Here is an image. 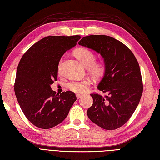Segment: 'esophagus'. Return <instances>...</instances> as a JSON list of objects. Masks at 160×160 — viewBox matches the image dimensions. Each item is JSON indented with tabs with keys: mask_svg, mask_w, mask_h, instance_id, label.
Segmentation results:
<instances>
[{
	"mask_svg": "<svg viewBox=\"0 0 160 160\" xmlns=\"http://www.w3.org/2000/svg\"><path fill=\"white\" fill-rule=\"evenodd\" d=\"M82 94L76 93V97H77V98H78V99H79V98H80V97H82Z\"/></svg>",
	"mask_w": 160,
	"mask_h": 160,
	"instance_id": "34e87169",
	"label": "esophagus"
}]
</instances>
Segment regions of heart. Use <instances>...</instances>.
<instances>
[{
	"instance_id": "1",
	"label": "heart",
	"mask_w": 160,
	"mask_h": 160,
	"mask_svg": "<svg viewBox=\"0 0 160 160\" xmlns=\"http://www.w3.org/2000/svg\"><path fill=\"white\" fill-rule=\"evenodd\" d=\"M74 55L80 61L82 65L88 69V71L95 78H100L106 71V67L102 62H96V55L91 50L87 48H79L74 52ZM60 70V63L58 66V71ZM91 82L89 79L81 81H71L67 84V88L76 93L85 92L91 85Z\"/></svg>"
}]
</instances>
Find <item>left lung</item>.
I'll list each match as a JSON object with an SVG mask.
<instances>
[{
    "mask_svg": "<svg viewBox=\"0 0 160 160\" xmlns=\"http://www.w3.org/2000/svg\"><path fill=\"white\" fill-rule=\"evenodd\" d=\"M78 44L100 53L106 67L98 89L107 96L91 94L93 103L87 111L88 117L106 130L121 127L136 109L143 92L136 58L127 46L111 36H87Z\"/></svg>",
    "mask_w": 160,
    "mask_h": 160,
    "instance_id": "1",
    "label": "left lung"
}]
</instances>
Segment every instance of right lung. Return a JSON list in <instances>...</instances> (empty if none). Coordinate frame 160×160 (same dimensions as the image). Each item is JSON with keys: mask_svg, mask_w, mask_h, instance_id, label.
Here are the masks:
<instances>
[{"mask_svg": "<svg viewBox=\"0 0 160 160\" xmlns=\"http://www.w3.org/2000/svg\"><path fill=\"white\" fill-rule=\"evenodd\" d=\"M80 38L78 35L45 37L30 47L20 60L15 94L25 117L37 127L48 129L61 123L76 100L72 91L59 95L51 84L57 80L61 57Z\"/></svg>", "mask_w": 160, "mask_h": 160, "instance_id": "right-lung-1", "label": "right lung"}]
</instances>
